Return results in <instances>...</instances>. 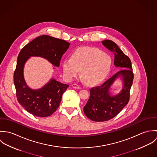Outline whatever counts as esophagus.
Listing matches in <instances>:
<instances>
[{
  "label": "esophagus",
  "instance_id": "34e87169",
  "mask_svg": "<svg viewBox=\"0 0 157 157\" xmlns=\"http://www.w3.org/2000/svg\"><path fill=\"white\" fill-rule=\"evenodd\" d=\"M72 88H75V89H81V86L80 85H78V84H76V83H74L72 85Z\"/></svg>",
  "mask_w": 157,
  "mask_h": 157
}]
</instances>
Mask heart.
Here are the masks:
<instances>
[{
    "instance_id": "b5f03b06",
    "label": "heart",
    "mask_w": 157,
    "mask_h": 157,
    "mask_svg": "<svg viewBox=\"0 0 157 157\" xmlns=\"http://www.w3.org/2000/svg\"><path fill=\"white\" fill-rule=\"evenodd\" d=\"M112 65L111 57L101 50L93 47H81L74 51L71 59L63 63V73L71 79L82 69V78L88 84L102 82L109 74Z\"/></svg>"
}]
</instances>
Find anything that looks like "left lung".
<instances>
[{"instance_id": "8db88e82", "label": "left lung", "mask_w": 157, "mask_h": 157, "mask_svg": "<svg viewBox=\"0 0 157 157\" xmlns=\"http://www.w3.org/2000/svg\"><path fill=\"white\" fill-rule=\"evenodd\" d=\"M102 44L113 53L114 65L117 67L126 69L117 72L102 85L90 88V98L83 111L90 120L98 122L112 119L128 103L130 90L134 80V72L129 57L111 40H104ZM119 76H122L124 87L121 93L111 97L109 94V90L114 80Z\"/></svg>"}]
</instances>
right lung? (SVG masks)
Instances as JSON below:
<instances>
[{"mask_svg": "<svg viewBox=\"0 0 157 157\" xmlns=\"http://www.w3.org/2000/svg\"><path fill=\"white\" fill-rule=\"evenodd\" d=\"M69 45L64 40L43 35L25 45L20 51L14 72L16 97L25 110L33 115L46 117L56 112L59 106L62 95L69 85L52 79L40 90H31L26 86L23 78L25 63L30 56H40L58 67Z\"/></svg>", "mask_w": 157, "mask_h": 157, "instance_id": "1", "label": "right lung"}]
</instances>
